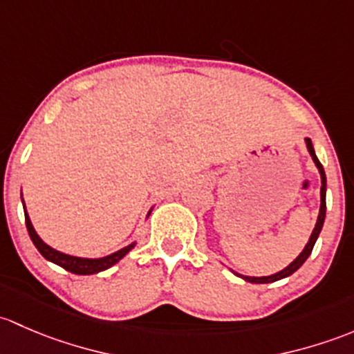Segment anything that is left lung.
I'll return each instance as SVG.
<instances>
[{"label":"left lung","instance_id":"obj_1","mask_svg":"<svg viewBox=\"0 0 354 354\" xmlns=\"http://www.w3.org/2000/svg\"><path fill=\"white\" fill-rule=\"evenodd\" d=\"M305 145H307V150H308V153H310V156H312L313 163H315L317 170H319L320 184H322V185H320V207H319V216H317L315 228H313L310 239H308L307 245L304 247V250L298 254V257L295 259L293 262H290V264H288L285 269H281V271L274 272V274H271V276H243V274H239V272L232 271L233 274L239 276V278H242V279H245L247 283H254V285H266V283H274V281H279V279L291 276L295 271H297V269L301 268V264H304L305 261H307L308 256L312 254V249H313V245H315L317 239H319L320 230H322V227H324V220H326V185H327V180H326V172H324L322 163L319 162V158H317V155H315V150H313V145H312L310 138H305Z\"/></svg>","mask_w":354,"mask_h":354}]
</instances>
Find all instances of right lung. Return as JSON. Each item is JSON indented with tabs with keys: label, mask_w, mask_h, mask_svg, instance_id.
<instances>
[{
	"label": "right lung",
	"mask_w": 354,
	"mask_h": 354,
	"mask_svg": "<svg viewBox=\"0 0 354 354\" xmlns=\"http://www.w3.org/2000/svg\"><path fill=\"white\" fill-rule=\"evenodd\" d=\"M21 204H24L25 225H27L28 235H30L32 242H34V245L37 247L39 252L42 254V257H46L47 261L54 262V264L61 266V268L66 269V271L73 272V274H97V272L105 271V269H109V268H112L114 264H118V262L121 261V259L126 256L129 250H133L134 245H136V242H131L129 245L122 247V249H119L118 252H112V254H109V256L97 257V259L76 257V256H69V254L59 252V250H56V249H53L50 245H47L41 236L37 235V232H35L34 225H32V221H30V216H28V213H27V207H25L24 199H21ZM151 209L148 211L147 218L150 216Z\"/></svg>",
	"instance_id": "right-lung-1"
}]
</instances>
